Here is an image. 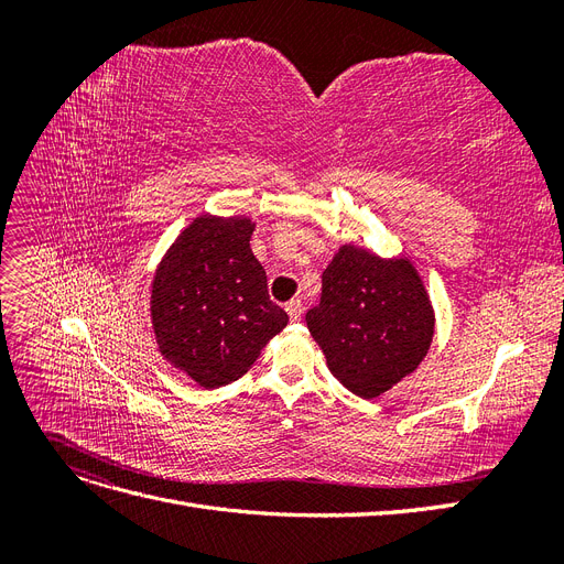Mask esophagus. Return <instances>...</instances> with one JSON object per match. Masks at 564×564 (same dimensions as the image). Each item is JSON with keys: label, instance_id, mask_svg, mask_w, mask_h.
Masks as SVG:
<instances>
[{"label": "esophagus", "instance_id": "34e87169", "mask_svg": "<svg viewBox=\"0 0 564 564\" xmlns=\"http://www.w3.org/2000/svg\"><path fill=\"white\" fill-rule=\"evenodd\" d=\"M284 308H286V313H289V317H292L294 322L296 319H301L303 317V303L299 301V299H292V301H289L286 305H284Z\"/></svg>", "mask_w": 564, "mask_h": 564}]
</instances>
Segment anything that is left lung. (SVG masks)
Returning a JSON list of instances; mask_svg holds the SVG:
<instances>
[{"mask_svg": "<svg viewBox=\"0 0 564 564\" xmlns=\"http://www.w3.org/2000/svg\"><path fill=\"white\" fill-rule=\"evenodd\" d=\"M305 322L329 371L360 398H377L409 377L435 329L416 268L352 245L340 247L322 272V296Z\"/></svg>", "mask_w": 564, "mask_h": 564, "instance_id": "obj_1", "label": "left lung"}]
</instances>
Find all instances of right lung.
<instances>
[{
	"mask_svg": "<svg viewBox=\"0 0 564 564\" xmlns=\"http://www.w3.org/2000/svg\"><path fill=\"white\" fill-rule=\"evenodd\" d=\"M245 216L204 214L169 247L152 280L150 315L166 362L202 388L232 383L259 360L289 315L268 296Z\"/></svg>",
	"mask_w": 564,
	"mask_h": 564,
	"instance_id": "right-lung-1",
	"label": "right lung"
}]
</instances>
